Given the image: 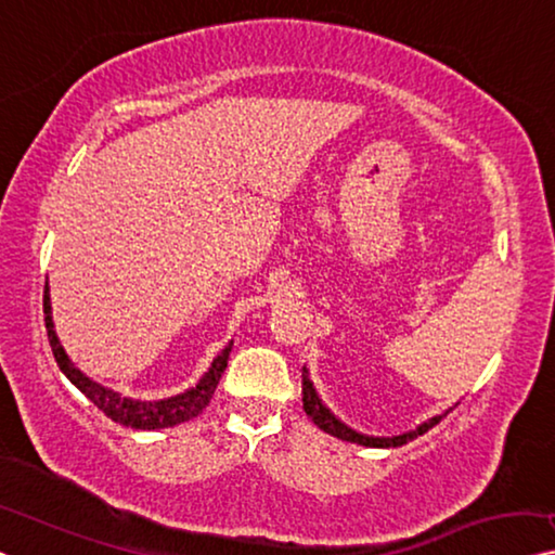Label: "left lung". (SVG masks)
Instances as JSON below:
<instances>
[{
  "instance_id": "1",
  "label": "left lung",
  "mask_w": 555,
  "mask_h": 555,
  "mask_svg": "<svg viewBox=\"0 0 555 555\" xmlns=\"http://www.w3.org/2000/svg\"><path fill=\"white\" fill-rule=\"evenodd\" d=\"M301 393H304V411H306V416H309L313 424H317L321 431H326V434H331V436H336V438H344V441H351V443H361V446H371V449H391V446H403V443H409V441H413V438L416 436H421V434H426L428 428H434L438 421H441L443 416H436V418H431L428 421V424H421L416 431H411V434H403V436H393V438H371V436H361V434H357V431H351V428H346L341 421H336L334 418V413H328V409L324 406V403L319 401V396H317V391H313V384L309 382V376H306V371H304V376H301Z\"/></svg>"
}]
</instances>
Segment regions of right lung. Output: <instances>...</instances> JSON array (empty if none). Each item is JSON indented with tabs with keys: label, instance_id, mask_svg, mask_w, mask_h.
<instances>
[{
	"label": "right lung",
	"instance_id": "1",
	"mask_svg": "<svg viewBox=\"0 0 555 555\" xmlns=\"http://www.w3.org/2000/svg\"><path fill=\"white\" fill-rule=\"evenodd\" d=\"M44 324H47V336H49V346H52V353L56 359V366L64 371V376L79 388L81 393L87 396L89 401L94 403L99 411H104L112 421H117L121 426L129 428H139V431H154V428H167V426H177L184 424V421L194 418L202 413L206 406H209L214 391H217L219 378L224 374L227 361H229V351L231 344L224 351L214 359L211 369L206 371V376L198 382L194 388H189L186 393L171 396L167 401H131L124 399L112 388L99 386L92 378H87L81 371L74 366L66 357L60 338L54 334V321H52V306H49V286L44 284Z\"/></svg>",
	"mask_w": 555,
	"mask_h": 555
}]
</instances>
